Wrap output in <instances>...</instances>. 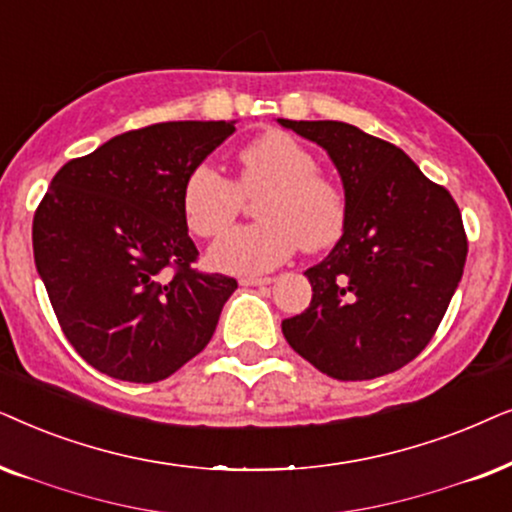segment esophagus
I'll use <instances>...</instances> for the list:
<instances>
[{"label": "esophagus", "instance_id": "1", "mask_svg": "<svg viewBox=\"0 0 512 512\" xmlns=\"http://www.w3.org/2000/svg\"><path fill=\"white\" fill-rule=\"evenodd\" d=\"M271 281H274V278H269V276H245V278H241V283L243 288H255V285H269Z\"/></svg>", "mask_w": 512, "mask_h": 512}]
</instances>
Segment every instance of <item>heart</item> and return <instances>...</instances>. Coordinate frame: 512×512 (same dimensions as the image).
Listing matches in <instances>:
<instances>
[{
    "mask_svg": "<svg viewBox=\"0 0 512 512\" xmlns=\"http://www.w3.org/2000/svg\"><path fill=\"white\" fill-rule=\"evenodd\" d=\"M257 196L260 222L236 227L213 243L208 260L227 274H264L295 252L323 250L346 227L339 185L318 173V159L292 135L271 131L238 152V182L201 163L182 187V213L196 236L222 234L241 210L243 195Z\"/></svg>",
    "mask_w": 512,
    "mask_h": 512,
    "instance_id": "b5f03b06",
    "label": "heart"
}]
</instances>
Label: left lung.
I'll return each mask as SVG.
<instances>
[{
    "instance_id": "left-lung-1",
    "label": "left lung",
    "mask_w": 512,
    "mask_h": 512,
    "mask_svg": "<svg viewBox=\"0 0 512 512\" xmlns=\"http://www.w3.org/2000/svg\"><path fill=\"white\" fill-rule=\"evenodd\" d=\"M278 124L325 149L346 199L344 234L304 271L311 304L283 320V335L327 377L400 370L426 349L459 288L468 252L459 206L403 149L356 126Z\"/></svg>"
}]
</instances>
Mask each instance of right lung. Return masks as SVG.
Wrapping results in <instances>:
<instances>
[{
  "label": "right lung",
  "mask_w": 512,
  "mask_h": 512,
  "mask_svg": "<svg viewBox=\"0 0 512 512\" xmlns=\"http://www.w3.org/2000/svg\"><path fill=\"white\" fill-rule=\"evenodd\" d=\"M236 121H166L67 161L32 222L34 264L74 351L152 384L206 349L234 278L199 274L182 213L187 175Z\"/></svg>",
  "instance_id": "obj_1"
}]
</instances>
